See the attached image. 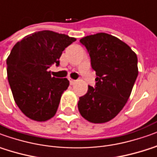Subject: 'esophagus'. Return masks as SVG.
<instances>
[{
    "instance_id": "esophagus-1",
    "label": "esophagus",
    "mask_w": 157,
    "mask_h": 157,
    "mask_svg": "<svg viewBox=\"0 0 157 157\" xmlns=\"http://www.w3.org/2000/svg\"><path fill=\"white\" fill-rule=\"evenodd\" d=\"M77 82V80H74V79H70V85H73Z\"/></svg>"
}]
</instances>
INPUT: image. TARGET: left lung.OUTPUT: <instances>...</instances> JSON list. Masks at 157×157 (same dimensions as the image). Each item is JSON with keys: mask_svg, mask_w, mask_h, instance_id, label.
<instances>
[{"mask_svg": "<svg viewBox=\"0 0 157 157\" xmlns=\"http://www.w3.org/2000/svg\"><path fill=\"white\" fill-rule=\"evenodd\" d=\"M96 71V86L79 97L78 111L91 123L111 121L126 105L138 74V57L126 43L108 33L80 39Z\"/></svg>", "mask_w": 157, "mask_h": 157, "instance_id": "obj_1", "label": "left lung"}]
</instances>
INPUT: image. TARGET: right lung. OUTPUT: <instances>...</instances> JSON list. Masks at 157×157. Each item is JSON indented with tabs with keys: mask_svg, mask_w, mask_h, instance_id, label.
Here are the masks:
<instances>
[{
	"mask_svg": "<svg viewBox=\"0 0 157 157\" xmlns=\"http://www.w3.org/2000/svg\"><path fill=\"white\" fill-rule=\"evenodd\" d=\"M75 41L55 31H36L11 50L6 59L11 90L19 109L31 120L42 122L55 116L69 81L52 77L48 68L59 65L62 51Z\"/></svg>",
	"mask_w": 157,
	"mask_h": 157,
	"instance_id": "1",
	"label": "right lung"
}]
</instances>
